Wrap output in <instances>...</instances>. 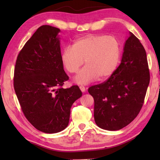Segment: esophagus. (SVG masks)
Here are the masks:
<instances>
[{"label": "esophagus", "mask_w": 160, "mask_h": 160, "mask_svg": "<svg viewBox=\"0 0 160 160\" xmlns=\"http://www.w3.org/2000/svg\"><path fill=\"white\" fill-rule=\"evenodd\" d=\"M79 88H80V90L82 91V92H85L86 91V88H85V87H84V86H82V85H80V86L79 87Z\"/></svg>", "instance_id": "esophagus-1"}]
</instances>
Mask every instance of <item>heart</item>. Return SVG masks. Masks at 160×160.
I'll return each instance as SVG.
<instances>
[{"label":"heart","instance_id":"1","mask_svg":"<svg viewBox=\"0 0 160 160\" xmlns=\"http://www.w3.org/2000/svg\"><path fill=\"white\" fill-rule=\"evenodd\" d=\"M121 53L119 40L106 34H88L75 39L72 47L61 51V60L69 73H75L85 60L86 66L75 78V82L85 85L97 78L105 79L113 74Z\"/></svg>","mask_w":160,"mask_h":160}]
</instances>
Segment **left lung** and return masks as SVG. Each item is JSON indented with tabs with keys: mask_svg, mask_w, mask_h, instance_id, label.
Listing matches in <instances>:
<instances>
[{
	"mask_svg": "<svg viewBox=\"0 0 160 160\" xmlns=\"http://www.w3.org/2000/svg\"><path fill=\"white\" fill-rule=\"evenodd\" d=\"M150 78L146 51L130 32L119 66L105 82L88 89L94 98L97 125L118 131L132 122L144 103Z\"/></svg>",
	"mask_w": 160,
	"mask_h": 160,
	"instance_id": "1",
	"label": "left lung"
}]
</instances>
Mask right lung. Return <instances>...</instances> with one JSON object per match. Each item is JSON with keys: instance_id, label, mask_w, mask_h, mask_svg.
Segmentation results:
<instances>
[{"instance_id": "add662e5", "label": "right lung", "mask_w": 160, "mask_h": 160, "mask_svg": "<svg viewBox=\"0 0 160 160\" xmlns=\"http://www.w3.org/2000/svg\"><path fill=\"white\" fill-rule=\"evenodd\" d=\"M58 28L42 25L19 53L14 89L24 115L35 128L56 133L68 125L70 108L82 96L78 85L64 89L69 79L61 60Z\"/></svg>"}]
</instances>
